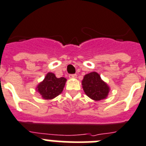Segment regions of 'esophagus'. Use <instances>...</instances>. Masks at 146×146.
Here are the masks:
<instances>
[{
    "label": "esophagus",
    "instance_id": "1",
    "mask_svg": "<svg viewBox=\"0 0 146 146\" xmlns=\"http://www.w3.org/2000/svg\"><path fill=\"white\" fill-rule=\"evenodd\" d=\"M76 76H77L76 74H70L69 75L70 78H76Z\"/></svg>",
    "mask_w": 146,
    "mask_h": 146
}]
</instances>
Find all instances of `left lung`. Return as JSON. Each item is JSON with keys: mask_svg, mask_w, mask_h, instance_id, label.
I'll return each instance as SVG.
<instances>
[{"mask_svg": "<svg viewBox=\"0 0 146 146\" xmlns=\"http://www.w3.org/2000/svg\"><path fill=\"white\" fill-rule=\"evenodd\" d=\"M84 91L88 97L95 101L104 99L108 96L110 88L96 72L85 75L82 80Z\"/></svg>", "mask_w": 146, "mask_h": 146, "instance_id": "8db88e82", "label": "left lung"}]
</instances>
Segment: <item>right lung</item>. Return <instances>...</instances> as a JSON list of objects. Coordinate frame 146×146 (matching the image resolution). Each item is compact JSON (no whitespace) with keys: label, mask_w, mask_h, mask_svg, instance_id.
Listing matches in <instances>:
<instances>
[{"label":"right lung","mask_w":146,"mask_h":146,"mask_svg":"<svg viewBox=\"0 0 146 146\" xmlns=\"http://www.w3.org/2000/svg\"><path fill=\"white\" fill-rule=\"evenodd\" d=\"M65 78H56L55 75L48 73L45 79L37 86L36 90L45 99H52L62 92L65 82Z\"/></svg>","instance_id":"1"}]
</instances>
